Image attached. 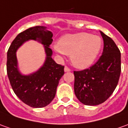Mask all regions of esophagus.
I'll list each match as a JSON object with an SVG mask.
<instances>
[{
	"mask_svg": "<svg viewBox=\"0 0 128 128\" xmlns=\"http://www.w3.org/2000/svg\"><path fill=\"white\" fill-rule=\"evenodd\" d=\"M64 71H65V72H68V71H71V69L68 67V66H66L64 67Z\"/></svg>",
	"mask_w": 128,
	"mask_h": 128,
	"instance_id": "esophagus-1",
	"label": "esophagus"
}]
</instances>
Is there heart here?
I'll return each instance as SVG.
<instances>
[{"label":"heart","mask_w":128,"mask_h":128,"mask_svg":"<svg viewBox=\"0 0 128 128\" xmlns=\"http://www.w3.org/2000/svg\"><path fill=\"white\" fill-rule=\"evenodd\" d=\"M100 36L80 32L68 34L55 43L53 48L60 54L70 55L71 63L80 69L89 67L96 60L102 48Z\"/></svg>","instance_id":"heart-1"}]
</instances>
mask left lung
Segmentation results:
<instances>
[{"instance_id": "1", "label": "left lung", "mask_w": 128, "mask_h": 128, "mask_svg": "<svg viewBox=\"0 0 128 128\" xmlns=\"http://www.w3.org/2000/svg\"><path fill=\"white\" fill-rule=\"evenodd\" d=\"M100 34L104 40L102 56L89 68L74 71V92L81 103L96 106L104 102L114 92L121 71L120 52L110 37Z\"/></svg>"}]
</instances>
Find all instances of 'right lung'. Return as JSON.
Listing matches in <instances>:
<instances>
[{"mask_svg":"<svg viewBox=\"0 0 128 128\" xmlns=\"http://www.w3.org/2000/svg\"><path fill=\"white\" fill-rule=\"evenodd\" d=\"M52 33L46 26L29 28L16 36L7 53V73L14 92L24 102L33 108L45 107L54 98L60 80L64 75V66L57 64L52 58L49 47L52 42ZM29 40H37L44 46L46 61L37 72L23 75L18 68L16 52Z\"/></svg>","mask_w":128,"mask_h":128,"instance_id":"obj_1","label":"right lung"}]
</instances>
